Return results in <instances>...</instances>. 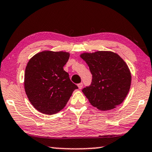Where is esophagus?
Returning a JSON list of instances; mask_svg holds the SVG:
<instances>
[{
	"mask_svg": "<svg viewBox=\"0 0 152 152\" xmlns=\"http://www.w3.org/2000/svg\"><path fill=\"white\" fill-rule=\"evenodd\" d=\"M77 86L79 88V89H81L83 88V83H79V84L77 85Z\"/></svg>",
	"mask_w": 152,
	"mask_h": 152,
	"instance_id": "esophagus-1",
	"label": "esophagus"
}]
</instances>
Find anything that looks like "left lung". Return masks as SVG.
Here are the masks:
<instances>
[{
  "mask_svg": "<svg viewBox=\"0 0 152 152\" xmlns=\"http://www.w3.org/2000/svg\"><path fill=\"white\" fill-rule=\"evenodd\" d=\"M80 57L92 75L91 84L83 88L92 106L109 110L120 105L130 88L132 76L126 63L111 51L83 53Z\"/></svg>",
  "mask_w": 152,
  "mask_h": 152,
  "instance_id": "8db88e82",
  "label": "left lung"
}]
</instances>
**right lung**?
<instances>
[{
	"label": "right lung",
	"mask_w": 152,
	"mask_h": 152,
	"mask_svg": "<svg viewBox=\"0 0 152 152\" xmlns=\"http://www.w3.org/2000/svg\"><path fill=\"white\" fill-rule=\"evenodd\" d=\"M69 53L45 50L30 59L25 69V90L31 103L45 114L58 113L78 87L64 71Z\"/></svg>",
	"instance_id": "obj_1"
}]
</instances>
